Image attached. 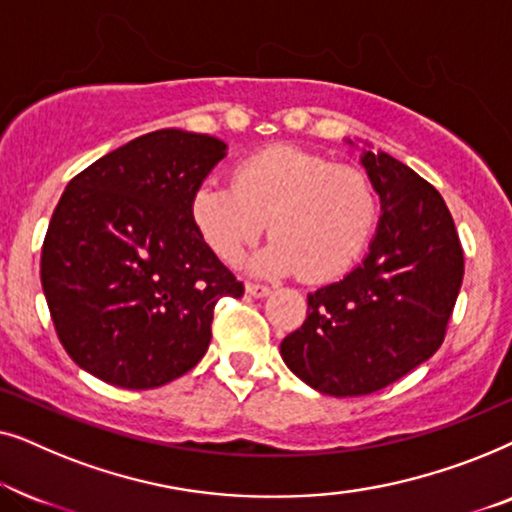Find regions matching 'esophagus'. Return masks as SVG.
<instances>
[{
  "mask_svg": "<svg viewBox=\"0 0 512 512\" xmlns=\"http://www.w3.org/2000/svg\"><path fill=\"white\" fill-rule=\"evenodd\" d=\"M247 289V293L251 298H265L270 296V286H263V284H247L244 286Z\"/></svg>",
  "mask_w": 512,
  "mask_h": 512,
  "instance_id": "34e87169",
  "label": "esophagus"
}]
</instances>
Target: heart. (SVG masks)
Returning a JSON list of instances; mask_svg holds the SVG:
<instances>
[{"mask_svg": "<svg viewBox=\"0 0 512 512\" xmlns=\"http://www.w3.org/2000/svg\"><path fill=\"white\" fill-rule=\"evenodd\" d=\"M191 219L223 263H237L265 230L275 235L249 261L261 277L298 272L324 282L345 272L377 219L370 179L321 153L275 144L235 167V181L209 177L191 198Z\"/></svg>", "mask_w": 512, "mask_h": 512, "instance_id": "obj_1", "label": "heart"}]
</instances>
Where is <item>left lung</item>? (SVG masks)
Returning a JSON list of instances; mask_svg holds the SVG:
<instances>
[{
	"label": "left lung",
	"mask_w": 512,
	"mask_h": 512,
	"mask_svg": "<svg viewBox=\"0 0 512 512\" xmlns=\"http://www.w3.org/2000/svg\"><path fill=\"white\" fill-rule=\"evenodd\" d=\"M359 160L380 195L368 254L340 282L307 293V319L279 345L293 375L338 398L373 394L429 361L464 279V251L436 188L370 144Z\"/></svg>",
	"instance_id": "left-lung-1"
}]
</instances>
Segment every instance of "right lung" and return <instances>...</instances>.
<instances>
[{"label":"right lung","instance_id":"add662e5","mask_svg":"<svg viewBox=\"0 0 512 512\" xmlns=\"http://www.w3.org/2000/svg\"><path fill=\"white\" fill-rule=\"evenodd\" d=\"M221 139L165 128L118 146L69 181L41 249V286L74 363L123 389L188 373L212 340L214 307L244 286L191 219Z\"/></svg>","mask_w":512,"mask_h":512}]
</instances>
